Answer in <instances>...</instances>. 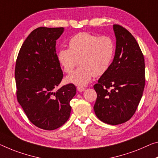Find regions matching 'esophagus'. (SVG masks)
Returning <instances> with one entry per match:
<instances>
[{
    "mask_svg": "<svg viewBox=\"0 0 158 158\" xmlns=\"http://www.w3.org/2000/svg\"><path fill=\"white\" fill-rule=\"evenodd\" d=\"M77 90H78V91L79 92H82L85 91V89H86V88H84V87L83 86H77Z\"/></svg>",
    "mask_w": 158,
    "mask_h": 158,
    "instance_id": "esophagus-1",
    "label": "esophagus"
}]
</instances>
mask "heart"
Returning <instances> with one entry per match:
<instances>
[{
	"instance_id": "heart-1",
	"label": "heart",
	"mask_w": 158,
	"mask_h": 158,
	"mask_svg": "<svg viewBox=\"0 0 158 158\" xmlns=\"http://www.w3.org/2000/svg\"><path fill=\"white\" fill-rule=\"evenodd\" d=\"M69 49L62 48L57 52V61L69 74L79 64L78 69L67 76L65 81L78 86L91 81L93 77H100L109 69L115 52L114 40L109 36L80 32L68 42Z\"/></svg>"
}]
</instances>
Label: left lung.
<instances>
[{"instance_id":"1","label":"left lung","mask_w":158,"mask_h":158,"mask_svg":"<svg viewBox=\"0 0 158 158\" xmlns=\"http://www.w3.org/2000/svg\"><path fill=\"white\" fill-rule=\"evenodd\" d=\"M115 55L109 69L94 86L97 98L94 109L104 123L117 125L136 112L145 87V62L141 48L128 30L114 24Z\"/></svg>"}]
</instances>
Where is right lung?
<instances>
[{
    "instance_id": "right-lung-1",
    "label": "right lung",
    "mask_w": 158,
    "mask_h": 158,
    "mask_svg": "<svg viewBox=\"0 0 158 158\" xmlns=\"http://www.w3.org/2000/svg\"><path fill=\"white\" fill-rule=\"evenodd\" d=\"M63 27H39L24 41L17 56L15 70L17 101L29 121L45 130H54L68 120L70 101L76 87L60 83L63 73L57 58L56 40Z\"/></svg>"
}]
</instances>
